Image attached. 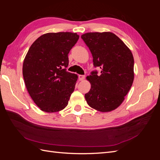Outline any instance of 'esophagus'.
<instances>
[{"label":"esophagus","instance_id":"34e87169","mask_svg":"<svg viewBox=\"0 0 160 160\" xmlns=\"http://www.w3.org/2000/svg\"><path fill=\"white\" fill-rule=\"evenodd\" d=\"M85 78V75H79V81H83L84 80Z\"/></svg>","mask_w":160,"mask_h":160}]
</instances>
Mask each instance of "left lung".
Returning a JSON list of instances; mask_svg holds the SVG:
<instances>
[{"label":"left lung","mask_w":160,"mask_h":160,"mask_svg":"<svg viewBox=\"0 0 160 160\" xmlns=\"http://www.w3.org/2000/svg\"><path fill=\"white\" fill-rule=\"evenodd\" d=\"M81 38L93 56V65L101 73L92 71L87 77L91 89L85 95L91 108L101 112L118 108L128 94L134 79V59L125 43L111 32H88Z\"/></svg>","instance_id":"left-lung-1"}]
</instances>
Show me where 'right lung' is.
Segmentation results:
<instances>
[{"mask_svg": "<svg viewBox=\"0 0 160 160\" xmlns=\"http://www.w3.org/2000/svg\"><path fill=\"white\" fill-rule=\"evenodd\" d=\"M79 36L70 32H49L38 37L24 59L22 75L35 103L47 113L65 108L78 77L67 71L68 54Z\"/></svg>", "mask_w": 160, "mask_h": 160, "instance_id": "right-lung-1", "label": "right lung"}]
</instances>
